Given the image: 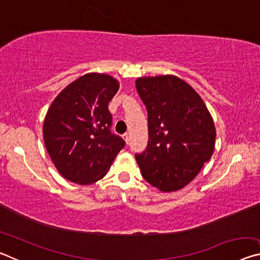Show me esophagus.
<instances>
[{
    "mask_svg": "<svg viewBox=\"0 0 260 260\" xmlns=\"http://www.w3.org/2000/svg\"><path fill=\"white\" fill-rule=\"evenodd\" d=\"M122 138H124V140H125V142L128 144L129 143V141H131V138H129V135L128 134H124L122 135Z\"/></svg>",
    "mask_w": 260,
    "mask_h": 260,
    "instance_id": "1",
    "label": "esophagus"
}]
</instances>
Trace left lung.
I'll return each instance as SVG.
<instances>
[{"mask_svg": "<svg viewBox=\"0 0 260 260\" xmlns=\"http://www.w3.org/2000/svg\"><path fill=\"white\" fill-rule=\"evenodd\" d=\"M148 111L147 149L135 155L146 181L160 191L182 189L214 150L215 127L201 96L175 76L138 78Z\"/></svg>", "mask_w": 260, "mask_h": 260, "instance_id": "8db88e82", "label": "left lung"}]
</instances>
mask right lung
<instances>
[{
  "mask_svg": "<svg viewBox=\"0 0 260 260\" xmlns=\"http://www.w3.org/2000/svg\"><path fill=\"white\" fill-rule=\"evenodd\" d=\"M119 89L108 74L87 73L65 87L51 103L43 122V139L56 169L69 181L90 184L108 173L125 147L112 134L108 105Z\"/></svg>",
  "mask_w": 260,
  "mask_h": 260,
  "instance_id": "add662e5",
  "label": "right lung"
}]
</instances>
